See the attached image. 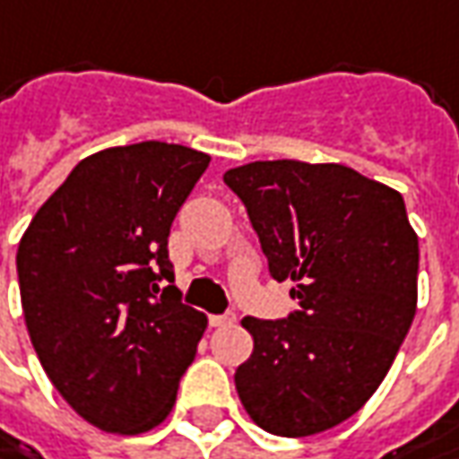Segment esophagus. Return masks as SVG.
<instances>
[{
    "label": "esophagus",
    "instance_id": "1",
    "mask_svg": "<svg viewBox=\"0 0 459 459\" xmlns=\"http://www.w3.org/2000/svg\"><path fill=\"white\" fill-rule=\"evenodd\" d=\"M236 324V313H223V316H210V326H230Z\"/></svg>",
    "mask_w": 459,
    "mask_h": 459
}]
</instances>
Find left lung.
I'll return each mask as SVG.
<instances>
[{"label":"left lung","instance_id":"obj_1","mask_svg":"<svg viewBox=\"0 0 459 459\" xmlns=\"http://www.w3.org/2000/svg\"><path fill=\"white\" fill-rule=\"evenodd\" d=\"M277 282L300 310L247 316L251 357L233 380L256 427L310 437L347 421L380 388L419 300V236L401 192L344 164L251 161L223 174Z\"/></svg>","mask_w":459,"mask_h":459}]
</instances>
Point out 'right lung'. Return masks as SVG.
I'll return each mask as SVG.
<instances>
[{
  "label": "right lung",
  "instance_id": "1",
  "mask_svg": "<svg viewBox=\"0 0 459 459\" xmlns=\"http://www.w3.org/2000/svg\"><path fill=\"white\" fill-rule=\"evenodd\" d=\"M203 151L143 141L82 159L17 249L25 326L64 401L91 427L143 434L177 401L208 326L179 300L167 238L208 169Z\"/></svg>",
  "mask_w": 459,
  "mask_h": 459
}]
</instances>
